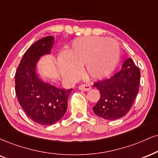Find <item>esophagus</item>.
<instances>
[{"label":"esophagus","instance_id":"34e87169","mask_svg":"<svg viewBox=\"0 0 158 158\" xmlns=\"http://www.w3.org/2000/svg\"><path fill=\"white\" fill-rule=\"evenodd\" d=\"M80 90L81 91H89L91 89V86L89 85H87V84H81L80 86L78 87Z\"/></svg>","mask_w":158,"mask_h":158}]
</instances>
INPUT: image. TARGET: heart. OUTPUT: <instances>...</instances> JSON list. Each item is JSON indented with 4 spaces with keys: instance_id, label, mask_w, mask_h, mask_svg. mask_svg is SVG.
Listing matches in <instances>:
<instances>
[{
    "instance_id": "heart-1",
    "label": "heart",
    "mask_w": 158,
    "mask_h": 158,
    "mask_svg": "<svg viewBox=\"0 0 158 158\" xmlns=\"http://www.w3.org/2000/svg\"><path fill=\"white\" fill-rule=\"evenodd\" d=\"M120 47L113 39L89 36L76 39L68 51V56L60 57L63 73L70 79L80 75V67L84 66V73L92 80L106 78L118 63Z\"/></svg>"
}]
</instances>
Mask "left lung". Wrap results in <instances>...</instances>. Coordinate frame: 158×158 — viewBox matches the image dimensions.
<instances>
[{
  "label": "left lung",
  "mask_w": 158,
  "mask_h": 158,
  "mask_svg": "<svg viewBox=\"0 0 158 158\" xmlns=\"http://www.w3.org/2000/svg\"><path fill=\"white\" fill-rule=\"evenodd\" d=\"M140 69L131 58L110 78L97 81L93 85L100 91V98L93 107L97 116L107 120L120 118L129 112L140 84Z\"/></svg>",
  "instance_id": "left-lung-1"
}]
</instances>
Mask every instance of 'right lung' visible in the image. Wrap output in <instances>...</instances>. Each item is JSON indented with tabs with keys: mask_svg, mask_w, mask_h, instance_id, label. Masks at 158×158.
<instances>
[{
	"mask_svg": "<svg viewBox=\"0 0 158 158\" xmlns=\"http://www.w3.org/2000/svg\"><path fill=\"white\" fill-rule=\"evenodd\" d=\"M53 42V36H48L33 44L15 74V92L19 105L31 119L42 125L55 124L63 117L73 91L44 83L36 73V62L42 56L50 53Z\"/></svg>",
	"mask_w": 158,
	"mask_h": 158,
	"instance_id": "add662e5",
	"label": "right lung"
}]
</instances>
